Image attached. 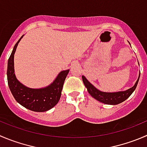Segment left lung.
Instances as JSON below:
<instances>
[{"instance_id":"left-lung-1","label":"left lung","mask_w":147,"mask_h":147,"mask_svg":"<svg viewBox=\"0 0 147 147\" xmlns=\"http://www.w3.org/2000/svg\"><path fill=\"white\" fill-rule=\"evenodd\" d=\"M139 77H140V75H139V78H138L136 83L134 84V85L132 88H129V89L124 91H119V92H103V91L99 90L92 84H91L84 75H82V78L84 85L86 87L88 92H89L90 95L92 98H94L95 100H97L100 101V102H102L104 104H108V105H117V104H119L126 100L133 93V92L135 90L136 86H137Z\"/></svg>"}]
</instances>
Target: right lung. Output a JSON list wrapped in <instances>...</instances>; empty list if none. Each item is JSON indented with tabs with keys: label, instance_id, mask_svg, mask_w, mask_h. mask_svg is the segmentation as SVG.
<instances>
[{
	"label": "right lung",
	"instance_id": "add662e5",
	"mask_svg": "<svg viewBox=\"0 0 147 147\" xmlns=\"http://www.w3.org/2000/svg\"><path fill=\"white\" fill-rule=\"evenodd\" d=\"M24 35L17 42L8 61L7 79L9 89L16 100L27 109L35 112H45L57 104L63 88L64 82L69 69L61 71L55 80L47 87L31 88L18 80L14 70V54L18 43Z\"/></svg>",
	"mask_w": 147,
	"mask_h": 147
}]
</instances>
